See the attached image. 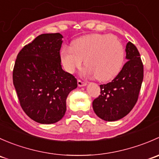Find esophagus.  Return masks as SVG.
I'll return each mask as SVG.
<instances>
[{"label": "esophagus", "instance_id": "1", "mask_svg": "<svg viewBox=\"0 0 159 159\" xmlns=\"http://www.w3.org/2000/svg\"><path fill=\"white\" fill-rule=\"evenodd\" d=\"M87 84V82H84V81H81V80H78V85L79 87H83V86H85Z\"/></svg>", "mask_w": 159, "mask_h": 159}]
</instances>
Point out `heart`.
Instances as JSON below:
<instances>
[{"label": "heart", "mask_w": 159, "mask_h": 159, "mask_svg": "<svg viewBox=\"0 0 159 159\" xmlns=\"http://www.w3.org/2000/svg\"><path fill=\"white\" fill-rule=\"evenodd\" d=\"M67 71L73 73L87 65L88 75H96L99 81H109L121 71L125 61V48L116 36L108 34H91L78 38L72 47L65 46L61 54Z\"/></svg>", "instance_id": "b5f03b06"}]
</instances>
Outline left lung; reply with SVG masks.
<instances>
[{
  "mask_svg": "<svg viewBox=\"0 0 159 159\" xmlns=\"http://www.w3.org/2000/svg\"><path fill=\"white\" fill-rule=\"evenodd\" d=\"M127 62L108 84H101V94L93 101L96 115L105 121H117L132 110L139 98L144 77L143 63L132 43L126 44Z\"/></svg>",
  "mask_w": 159,
  "mask_h": 159,
  "instance_id": "left-lung-1",
  "label": "left lung"
}]
</instances>
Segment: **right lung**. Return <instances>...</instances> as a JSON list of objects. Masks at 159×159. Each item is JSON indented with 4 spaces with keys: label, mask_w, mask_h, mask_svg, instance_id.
Masks as SVG:
<instances>
[{
    "label": "right lung",
    "mask_w": 159,
    "mask_h": 159,
    "mask_svg": "<svg viewBox=\"0 0 159 159\" xmlns=\"http://www.w3.org/2000/svg\"><path fill=\"white\" fill-rule=\"evenodd\" d=\"M62 36L43 34L18 53L13 83L22 109L41 124L60 121L66 111L68 94L78 86L74 75L61 65Z\"/></svg>",
    "instance_id": "add662e5"
}]
</instances>
